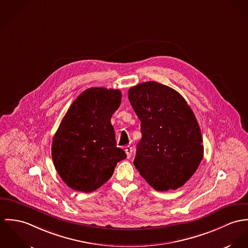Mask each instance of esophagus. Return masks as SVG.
Segmentation results:
<instances>
[{
	"label": "esophagus",
	"mask_w": 248,
	"mask_h": 248,
	"mask_svg": "<svg viewBox=\"0 0 248 248\" xmlns=\"http://www.w3.org/2000/svg\"><path fill=\"white\" fill-rule=\"evenodd\" d=\"M124 151H125V153H126V156H127V158L129 159L130 157H131V155H132V147L131 146H129V145H127V146H125L124 147Z\"/></svg>",
	"instance_id": "34e87169"
}]
</instances>
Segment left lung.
<instances>
[{"instance_id": "left-lung-1", "label": "left lung", "mask_w": 248, "mask_h": 248, "mask_svg": "<svg viewBox=\"0 0 248 248\" xmlns=\"http://www.w3.org/2000/svg\"><path fill=\"white\" fill-rule=\"evenodd\" d=\"M129 102L140 121L134 165L158 191L183 186L203 157L202 138L192 109L173 88L145 82L128 90Z\"/></svg>"}]
</instances>
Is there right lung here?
I'll list each match as a JSON object with an SVG mask.
<instances>
[{
    "label": "right lung",
    "instance_id": "1",
    "mask_svg": "<svg viewBox=\"0 0 248 248\" xmlns=\"http://www.w3.org/2000/svg\"><path fill=\"white\" fill-rule=\"evenodd\" d=\"M118 89L84 90L64 115L52 140L56 170L72 189L92 192L112 176L118 162L126 158L117 147L112 114L121 105Z\"/></svg>",
    "mask_w": 248,
    "mask_h": 248
}]
</instances>
